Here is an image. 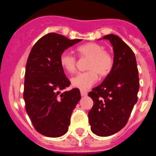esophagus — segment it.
Returning <instances> with one entry per match:
<instances>
[{"mask_svg": "<svg viewBox=\"0 0 156 156\" xmlns=\"http://www.w3.org/2000/svg\"><path fill=\"white\" fill-rule=\"evenodd\" d=\"M80 94H81L82 97H85V96H87V92L84 90H80Z\"/></svg>", "mask_w": 156, "mask_h": 156, "instance_id": "1", "label": "esophagus"}]
</instances>
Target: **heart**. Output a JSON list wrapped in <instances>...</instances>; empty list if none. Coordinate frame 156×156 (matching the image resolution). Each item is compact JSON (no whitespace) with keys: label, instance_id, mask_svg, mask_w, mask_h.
<instances>
[{"label":"heart","instance_id":"heart-1","mask_svg":"<svg viewBox=\"0 0 156 156\" xmlns=\"http://www.w3.org/2000/svg\"><path fill=\"white\" fill-rule=\"evenodd\" d=\"M80 58H88L85 72H80L71 80L72 86L86 90L95 84L101 77H105L110 73L113 67V55L105 50L101 44L88 43L77 47ZM59 63L63 70L68 73H74L76 70L77 58L68 51H63L59 56Z\"/></svg>","mask_w":156,"mask_h":156}]
</instances>
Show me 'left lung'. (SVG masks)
<instances>
[{
	"mask_svg": "<svg viewBox=\"0 0 156 156\" xmlns=\"http://www.w3.org/2000/svg\"><path fill=\"white\" fill-rule=\"evenodd\" d=\"M113 48V67L101 84L88 95L93 101L88 112L91 130L106 137L122 129L128 122L139 88V72L134 52L118 36L108 34Z\"/></svg>",
	"mask_w": 156,
	"mask_h": 156,
	"instance_id": "obj_1",
	"label": "left lung"
}]
</instances>
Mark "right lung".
<instances>
[{"mask_svg": "<svg viewBox=\"0 0 156 156\" xmlns=\"http://www.w3.org/2000/svg\"><path fill=\"white\" fill-rule=\"evenodd\" d=\"M80 41L47 34L36 42L29 55L23 98L34 127L45 136L57 138L67 133L72 111L81 98L76 88L60 93L71 82L59 63L64 50Z\"/></svg>", "mask_w": 156, "mask_h": 156, "instance_id": "obj_1", "label": "right lung"}]
</instances>
